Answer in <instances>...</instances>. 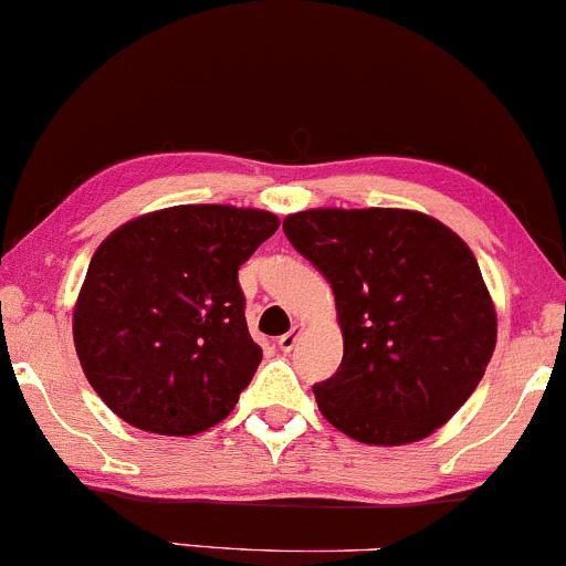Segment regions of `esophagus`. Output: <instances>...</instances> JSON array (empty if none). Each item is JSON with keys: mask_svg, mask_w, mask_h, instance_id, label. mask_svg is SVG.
<instances>
[{"mask_svg": "<svg viewBox=\"0 0 566 566\" xmlns=\"http://www.w3.org/2000/svg\"><path fill=\"white\" fill-rule=\"evenodd\" d=\"M301 329H303L301 324H295V327H292L287 335H282V337H279V348H282L284 354H290V350L297 346V340H301Z\"/></svg>", "mask_w": 566, "mask_h": 566, "instance_id": "obj_1", "label": "esophagus"}]
</instances>
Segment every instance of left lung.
I'll return each mask as SVG.
<instances>
[{
	"label": "left lung",
	"mask_w": 566,
	"mask_h": 566,
	"mask_svg": "<svg viewBox=\"0 0 566 566\" xmlns=\"http://www.w3.org/2000/svg\"><path fill=\"white\" fill-rule=\"evenodd\" d=\"M284 233L335 292L343 361L314 386L324 418L380 447L444 426L476 391L497 337L469 244L437 218L394 207L295 212Z\"/></svg>",
	"instance_id": "1"
}]
</instances>
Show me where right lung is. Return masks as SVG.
I'll return each instance as SVG.
<instances>
[{
    "label": "right lung",
    "instance_id": "right-lung-1",
    "mask_svg": "<svg viewBox=\"0 0 566 566\" xmlns=\"http://www.w3.org/2000/svg\"><path fill=\"white\" fill-rule=\"evenodd\" d=\"M276 229L274 212L180 205L103 239L74 305V346L114 415L161 437L229 418L263 359L239 265Z\"/></svg>",
    "mask_w": 566,
    "mask_h": 566
}]
</instances>
